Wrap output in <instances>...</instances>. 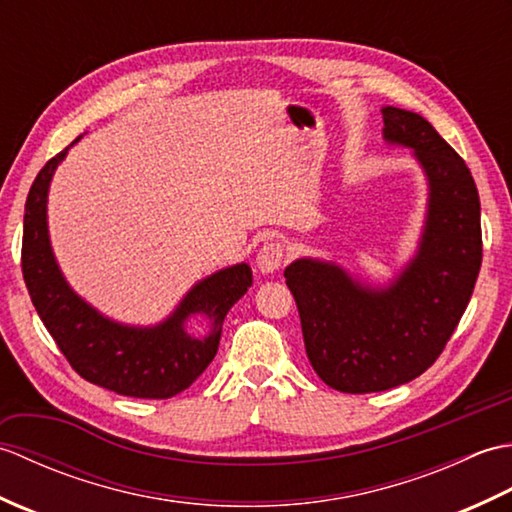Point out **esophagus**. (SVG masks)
<instances>
[{"instance_id": "obj_1", "label": "esophagus", "mask_w": 512, "mask_h": 512, "mask_svg": "<svg viewBox=\"0 0 512 512\" xmlns=\"http://www.w3.org/2000/svg\"><path fill=\"white\" fill-rule=\"evenodd\" d=\"M281 262H284V246L270 242L259 248V253L255 257V268L262 275H273L281 268Z\"/></svg>"}]
</instances>
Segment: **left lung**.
<instances>
[{
    "mask_svg": "<svg viewBox=\"0 0 512 512\" xmlns=\"http://www.w3.org/2000/svg\"><path fill=\"white\" fill-rule=\"evenodd\" d=\"M383 140L411 149L427 180L416 253L385 286L330 259L286 266L314 372L343 394L405 385L429 369L469 306L482 266L480 195L469 167L416 112L385 105Z\"/></svg>",
    "mask_w": 512,
    "mask_h": 512,
    "instance_id": "obj_1",
    "label": "left lung"
}]
</instances>
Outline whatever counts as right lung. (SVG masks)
Instances as JSON below:
<instances>
[{
  "mask_svg": "<svg viewBox=\"0 0 512 512\" xmlns=\"http://www.w3.org/2000/svg\"><path fill=\"white\" fill-rule=\"evenodd\" d=\"M70 147L46 162L26 200L21 270L32 306L63 356L85 380L132 398L176 396L191 387L213 361L224 317L253 286V270L242 262L200 279L169 317L156 325H129L105 317L76 295L50 244L48 191ZM195 316L210 323L204 335L188 330V321Z\"/></svg>",
  "mask_w": 512,
  "mask_h": 512,
  "instance_id": "1",
  "label": "right lung"
}]
</instances>
